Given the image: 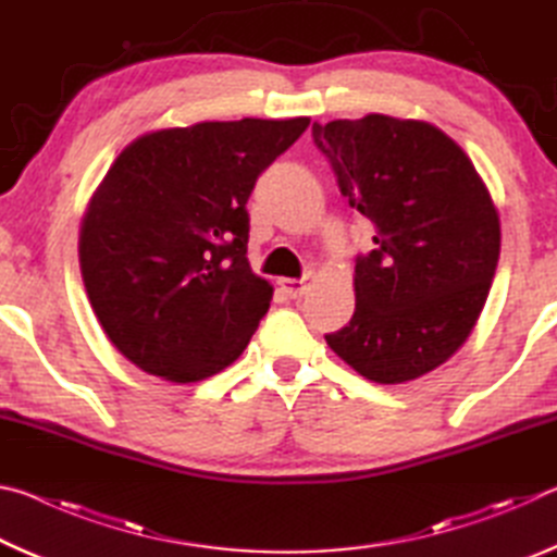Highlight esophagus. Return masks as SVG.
I'll return each mask as SVG.
<instances>
[{"mask_svg": "<svg viewBox=\"0 0 557 557\" xmlns=\"http://www.w3.org/2000/svg\"><path fill=\"white\" fill-rule=\"evenodd\" d=\"M314 282H317L314 272H305V275H301L299 280H280V285H282V289L287 292L289 297L297 299V297L305 295V292H307L309 287H312Z\"/></svg>", "mask_w": 557, "mask_h": 557, "instance_id": "esophagus-1", "label": "esophagus"}]
</instances>
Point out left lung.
<instances>
[{"label":"left lung","instance_id":"obj_1","mask_svg":"<svg viewBox=\"0 0 557 557\" xmlns=\"http://www.w3.org/2000/svg\"><path fill=\"white\" fill-rule=\"evenodd\" d=\"M312 137L375 228L356 260L351 322L326 344L373 383L420 379L467 342L492 289L502 225L488 188L430 122L373 112L314 122Z\"/></svg>","mask_w":557,"mask_h":557}]
</instances>
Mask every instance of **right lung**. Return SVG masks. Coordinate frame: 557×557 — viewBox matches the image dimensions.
<instances>
[{"mask_svg": "<svg viewBox=\"0 0 557 557\" xmlns=\"http://www.w3.org/2000/svg\"><path fill=\"white\" fill-rule=\"evenodd\" d=\"M307 127L196 122L122 149L83 215L78 256L92 312L129 363L196 383L243 354L272 299L248 262L245 203Z\"/></svg>", "mask_w": 557, "mask_h": 557, "instance_id": "add662e5", "label": "right lung"}]
</instances>
